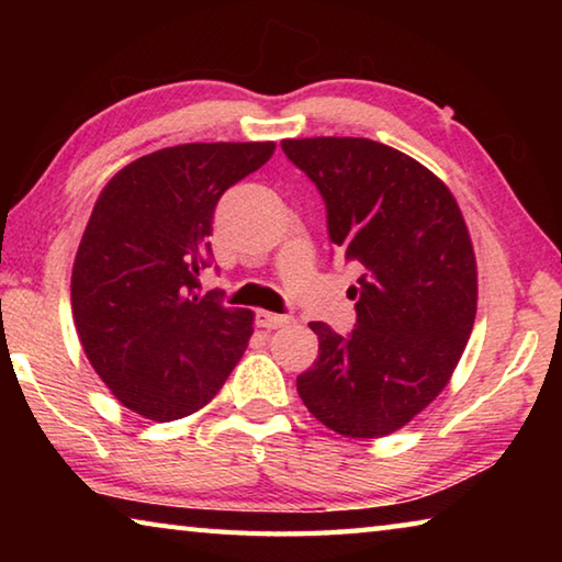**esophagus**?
<instances>
[{"label": "esophagus", "mask_w": 562, "mask_h": 562, "mask_svg": "<svg viewBox=\"0 0 562 562\" xmlns=\"http://www.w3.org/2000/svg\"><path fill=\"white\" fill-rule=\"evenodd\" d=\"M255 322H258V327H262V329H278V327L288 325L290 317L288 315H274V312L260 310L258 315H255Z\"/></svg>", "instance_id": "1"}]
</instances>
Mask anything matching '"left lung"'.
<instances>
[{
    "label": "left lung",
    "mask_w": 562,
    "mask_h": 562,
    "mask_svg": "<svg viewBox=\"0 0 562 562\" xmlns=\"http://www.w3.org/2000/svg\"><path fill=\"white\" fill-rule=\"evenodd\" d=\"M282 150L361 268L357 325L312 322L319 357L297 376L310 414L349 439L386 436L449 384L475 319V258L456 198L429 168L369 138H288Z\"/></svg>",
    "instance_id": "8db88e82"
}]
</instances>
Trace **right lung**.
Masks as SVG:
<instances>
[{
	"instance_id": "add662e5",
	"label": "right lung",
	"mask_w": 562,
	"mask_h": 562,
	"mask_svg": "<svg viewBox=\"0 0 562 562\" xmlns=\"http://www.w3.org/2000/svg\"><path fill=\"white\" fill-rule=\"evenodd\" d=\"M274 144H183L133 160L93 205L71 274L83 351L119 402L173 422L221 392L252 335V312L201 294L215 205Z\"/></svg>"
}]
</instances>
